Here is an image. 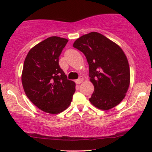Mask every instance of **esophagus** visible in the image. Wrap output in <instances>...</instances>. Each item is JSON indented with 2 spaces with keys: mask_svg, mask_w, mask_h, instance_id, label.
<instances>
[{
  "mask_svg": "<svg viewBox=\"0 0 152 152\" xmlns=\"http://www.w3.org/2000/svg\"><path fill=\"white\" fill-rule=\"evenodd\" d=\"M82 82H83V77H82V76H80V77H79V79H77V80H76V83L78 84H81Z\"/></svg>",
  "mask_w": 152,
  "mask_h": 152,
  "instance_id": "34e87169",
  "label": "esophagus"
}]
</instances>
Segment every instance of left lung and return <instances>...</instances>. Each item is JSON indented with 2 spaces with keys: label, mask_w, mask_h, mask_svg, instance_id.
<instances>
[{
  "label": "left lung",
  "mask_w": 152,
  "mask_h": 152,
  "mask_svg": "<svg viewBox=\"0 0 152 152\" xmlns=\"http://www.w3.org/2000/svg\"><path fill=\"white\" fill-rule=\"evenodd\" d=\"M73 47L82 52L88 61L90 81L94 86L91 103L107 111L121 102L130 84L129 66L121 48L95 32L77 39Z\"/></svg>",
  "instance_id": "8db88e82"
}]
</instances>
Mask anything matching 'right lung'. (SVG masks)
Wrapping results in <instances>:
<instances>
[{
    "label": "right lung",
    "instance_id": "right-lung-1",
    "mask_svg": "<svg viewBox=\"0 0 152 152\" xmlns=\"http://www.w3.org/2000/svg\"><path fill=\"white\" fill-rule=\"evenodd\" d=\"M68 39L49 37L29 51L21 80L27 97L41 111L57 114L69 107L75 83L67 79L59 65V57Z\"/></svg>",
    "mask_w": 152,
    "mask_h": 152
}]
</instances>
